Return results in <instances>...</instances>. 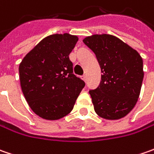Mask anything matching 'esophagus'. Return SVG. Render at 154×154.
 I'll use <instances>...</instances> for the list:
<instances>
[{
  "instance_id": "34e87169",
  "label": "esophagus",
  "mask_w": 154,
  "mask_h": 154,
  "mask_svg": "<svg viewBox=\"0 0 154 154\" xmlns=\"http://www.w3.org/2000/svg\"><path fill=\"white\" fill-rule=\"evenodd\" d=\"M82 79H83V80H84L85 82H86V75H83V76H82Z\"/></svg>"
}]
</instances>
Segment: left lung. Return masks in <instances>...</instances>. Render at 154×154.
<instances>
[{"instance_id":"left-lung-1","label":"left lung","mask_w":154,"mask_h":154,"mask_svg":"<svg viewBox=\"0 0 154 154\" xmlns=\"http://www.w3.org/2000/svg\"><path fill=\"white\" fill-rule=\"evenodd\" d=\"M83 42L95 54L103 74L99 86L89 91L95 112L109 120L124 117L140 96L144 77L141 56L112 35H92Z\"/></svg>"}]
</instances>
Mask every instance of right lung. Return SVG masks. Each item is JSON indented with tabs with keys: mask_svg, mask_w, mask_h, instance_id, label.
<instances>
[{
	"mask_svg": "<svg viewBox=\"0 0 154 154\" xmlns=\"http://www.w3.org/2000/svg\"><path fill=\"white\" fill-rule=\"evenodd\" d=\"M78 41L68 33L46 37L20 64V80L23 94L35 114L46 120L67 116L85 82L73 73L69 54Z\"/></svg>",
	"mask_w": 154,
	"mask_h": 154,
	"instance_id": "right-lung-1",
	"label": "right lung"
}]
</instances>
